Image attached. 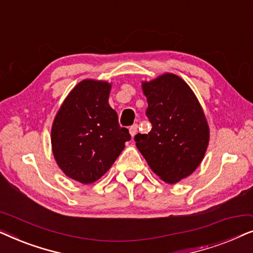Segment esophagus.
<instances>
[{"label":"esophagus","mask_w":253,"mask_h":253,"mask_svg":"<svg viewBox=\"0 0 253 253\" xmlns=\"http://www.w3.org/2000/svg\"><path fill=\"white\" fill-rule=\"evenodd\" d=\"M130 134H131V137H134V136H136V133L138 132V126H137V124H133V126H130Z\"/></svg>","instance_id":"esophagus-1"}]
</instances>
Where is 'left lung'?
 Here are the masks:
<instances>
[{
	"label": "left lung",
	"instance_id": "left-lung-1",
	"mask_svg": "<svg viewBox=\"0 0 253 253\" xmlns=\"http://www.w3.org/2000/svg\"><path fill=\"white\" fill-rule=\"evenodd\" d=\"M147 98V134L134 136L136 146L162 181L174 184L196 170L209 146L210 129L190 86L172 74L143 83Z\"/></svg>",
	"mask_w": 253,
	"mask_h": 253
}]
</instances>
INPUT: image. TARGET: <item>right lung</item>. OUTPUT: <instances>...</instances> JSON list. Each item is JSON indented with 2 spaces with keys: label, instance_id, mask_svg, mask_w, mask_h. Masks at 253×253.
<instances>
[{
  "label": "right lung",
  "instance_id": "right-lung-1",
  "mask_svg": "<svg viewBox=\"0 0 253 253\" xmlns=\"http://www.w3.org/2000/svg\"><path fill=\"white\" fill-rule=\"evenodd\" d=\"M112 85L85 79L62 103L51 126V148L68 177L89 184L105 175L131 139L108 103Z\"/></svg>",
  "mask_w": 253,
  "mask_h": 253
}]
</instances>
